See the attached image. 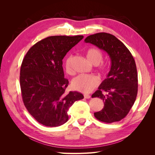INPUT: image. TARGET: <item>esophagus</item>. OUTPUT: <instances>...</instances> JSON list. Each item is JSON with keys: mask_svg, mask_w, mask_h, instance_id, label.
Returning <instances> with one entry per match:
<instances>
[{"mask_svg": "<svg viewBox=\"0 0 155 155\" xmlns=\"http://www.w3.org/2000/svg\"><path fill=\"white\" fill-rule=\"evenodd\" d=\"M84 97H85V99H89V98L91 97V96L88 95V94H85V95H84Z\"/></svg>", "mask_w": 155, "mask_h": 155, "instance_id": "obj_1", "label": "esophagus"}]
</instances>
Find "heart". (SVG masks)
Instances as JSON below:
<instances>
[{
    "label": "heart",
    "mask_w": 155,
    "mask_h": 155,
    "mask_svg": "<svg viewBox=\"0 0 155 155\" xmlns=\"http://www.w3.org/2000/svg\"><path fill=\"white\" fill-rule=\"evenodd\" d=\"M85 55L87 59L91 63L96 64L98 70L102 74H105L109 69L108 65L104 63H100L103 59L102 51L97 48H91L87 49ZM73 61L72 55H68L65 59L64 68L65 71L70 75L73 74L72 67ZM99 83V79L93 75H79L75 78L72 83L74 90L83 93H89L92 92Z\"/></svg>",
    "instance_id": "heart-1"
}]
</instances>
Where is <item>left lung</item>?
Listing matches in <instances>:
<instances>
[{"label":"left lung","mask_w":155,"mask_h":155,"mask_svg":"<svg viewBox=\"0 0 155 155\" xmlns=\"http://www.w3.org/2000/svg\"><path fill=\"white\" fill-rule=\"evenodd\" d=\"M85 42L105 51L111 60L107 79L92 96L103 100L104 107L94 114L102 122L119 121L127 115L137 96L138 74L135 61L125 45L112 34L97 33L88 36Z\"/></svg>","instance_id":"left-lung-1"}]
</instances>
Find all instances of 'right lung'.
I'll return each instance as SVG.
<instances>
[{
  "instance_id": "right-lung-1",
  "label": "right lung",
  "mask_w": 155,
  "mask_h": 155,
  "mask_svg": "<svg viewBox=\"0 0 155 155\" xmlns=\"http://www.w3.org/2000/svg\"><path fill=\"white\" fill-rule=\"evenodd\" d=\"M83 35L50 36L37 42L22 60L20 85L22 101L29 113L41 124L58 127L68 120L74 103L83 99L78 92H66L63 59Z\"/></svg>"
}]
</instances>
